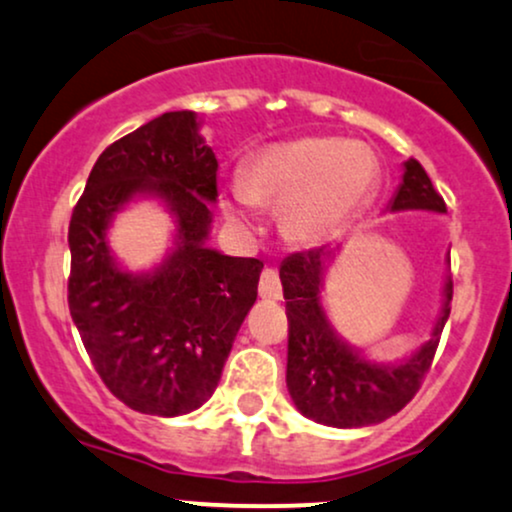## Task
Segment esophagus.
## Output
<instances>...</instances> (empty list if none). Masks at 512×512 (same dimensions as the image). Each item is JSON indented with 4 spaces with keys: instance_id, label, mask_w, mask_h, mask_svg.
I'll use <instances>...</instances> for the list:
<instances>
[{
    "instance_id": "esophagus-1",
    "label": "esophagus",
    "mask_w": 512,
    "mask_h": 512,
    "mask_svg": "<svg viewBox=\"0 0 512 512\" xmlns=\"http://www.w3.org/2000/svg\"><path fill=\"white\" fill-rule=\"evenodd\" d=\"M260 296L269 298V301H279V298L284 296L276 269H264V272H262V276H260Z\"/></svg>"
}]
</instances>
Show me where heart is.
<instances>
[{"mask_svg":"<svg viewBox=\"0 0 512 512\" xmlns=\"http://www.w3.org/2000/svg\"><path fill=\"white\" fill-rule=\"evenodd\" d=\"M375 182L378 158L368 146L298 139L252 158L245 180L233 185L226 211L240 226H248L252 202L284 207L286 231L298 240H313L354 214Z\"/></svg>","mask_w":512,"mask_h":512,"instance_id":"1","label":"heart"}]
</instances>
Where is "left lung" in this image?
<instances>
[{
    "mask_svg": "<svg viewBox=\"0 0 512 512\" xmlns=\"http://www.w3.org/2000/svg\"><path fill=\"white\" fill-rule=\"evenodd\" d=\"M399 209L448 211L416 158L404 163V180L392 199V211ZM327 257L325 250L313 248L293 252L281 262L279 276L289 317L286 387L298 411L317 424L334 428L380 424L407 407L424 383L450 315L452 279L445 284V308L431 339L399 366H375L349 349L327 322L320 305Z\"/></svg>",
    "mask_w": 512,
    "mask_h": 512,
    "instance_id": "left-lung-1",
    "label": "left lung"
}]
</instances>
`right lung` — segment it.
<instances>
[{"label":"right lung","mask_w":512,"mask_h":512,"mask_svg":"<svg viewBox=\"0 0 512 512\" xmlns=\"http://www.w3.org/2000/svg\"><path fill=\"white\" fill-rule=\"evenodd\" d=\"M216 170L195 113H163L98 156L72 211L69 313L105 387L142 414L202 407L257 301L264 264L204 245ZM139 191L163 196L179 214V248L156 273L132 277L109 257L104 228Z\"/></svg>","instance_id":"add662e5"}]
</instances>
